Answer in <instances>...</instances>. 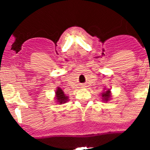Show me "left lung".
<instances>
[{"instance_id": "obj_1", "label": "left lung", "mask_w": 150, "mask_h": 150, "mask_svg": "<svg viewBox=\"0 0 150 150\" xmlns=\"http://www.w3.org/2000/svg\"><path fill=\"white\" fill-rule=\"evenodd\" d=\"M104 90H105V91L102 92V99L103 102H107L109 100H110V98L112 97L111 91H110V89L106 90L105 88H104Z\"/></svg>"}]
</instances>
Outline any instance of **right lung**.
I'll use <instances>...</instances> for the list:
<instances>
[{"label": "right lung", "instance_id": "obj_1", "mask_svg": "<svg viewBox=\"0 0 150 150\" xmlns=\"http://www.w3.org/2000/svg\"><path fill=\"white\" fill-rule=\"evenodd\" d=\"M55 100L57 101V103L59 104L66 103L67 101H69V97L66 96L65 93H64L61 88H57V90L55 92Z\"/></svg>", "mask_w": 150, "mask_h": 150}]
</instances>
